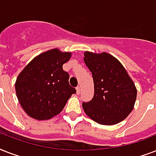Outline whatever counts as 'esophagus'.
Instances as JSON below:
<instances>
[{"instance_id":"obj_1","label":"esophagus","mask_w":156,"mask_h":156,"mask_svg":"<svg viewBox=\"0 0 156 156\" xmlns=\"http://www.w3.org/2000/svg\"><path fill=\"white\" fill-rule=\"evenodd\" d=\"M76 90H77V94H78V95H79V94H80V91H81L80 87H77V88H76Z\"/></svg>"}]
</instances>
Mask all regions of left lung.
I'll return each mask as SVG.
<instances>
[{
  "label": "left lung",
  "instance_id": "left-lung-1",
  "mask_svg": "<svg viewBox=\"0 0 156 156\" xmlns=\"http://www.w3.org/2000/svg\"><path fill=\"white\" fill-rule=\"evenodd\" d=\"M84 62L92 73L95 93L83 103L86 114L93 121L112 126L126 119L133 108L137 89L120 61L107 52H85Z\"/></svg>",
  "mask_w": 156,
  "mask_h": 156
}]
</instances>
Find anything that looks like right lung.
I'll list each match as a JSON object with an SVG mask.
<instances>
[{"instance_id":"obj_1","label":"right lung","mask_w":156,"mask_h":156,"mask_svg":"<svg viewBox=\"0 0 156 156\" xmlns=\"http://www.w3.org/2000/svg\"><path fill=\"white\" fill-rule=\"evenodd\" d=\"M70 57L71 52L49 50L35 57L19 73L16 94L28 116L36 120L52 118L75 94V88L69 83V73L62 68Z\"/></svg>"}]
</instances>
